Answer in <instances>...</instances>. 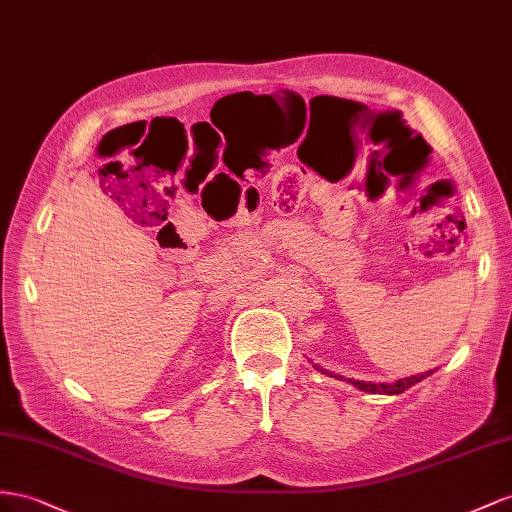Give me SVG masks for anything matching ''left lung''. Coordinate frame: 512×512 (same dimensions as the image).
Returning a JSON list of instances; mask_svg holds the SVG:
<instances>
[{
    "label": "left lung",
    "mask_w": 512,
    "mask_h": 512,
    "mask_svg": "<svg viewBox=\"0 0 512 512\" xmlns=\"http://www.w3.org/2000/svg\"><path fill=\"white\" fill-rule=\"evenodd\" d=\"M315 369H319V367H315ZM321 373H328V371H324V369H319ZM433 371H429V373H422V375H414V377H405V379H397V382L394 384H369V382H354V379H349V384H354L358 390H364V392H373V394H401L403 390H407V388H412L414 384H418L420 379H425V377H429ZM330 377H339L341 379V375H334V373H328Z\"/></svg>",
    "instance_id": "obj_1"
}]
</instances>
